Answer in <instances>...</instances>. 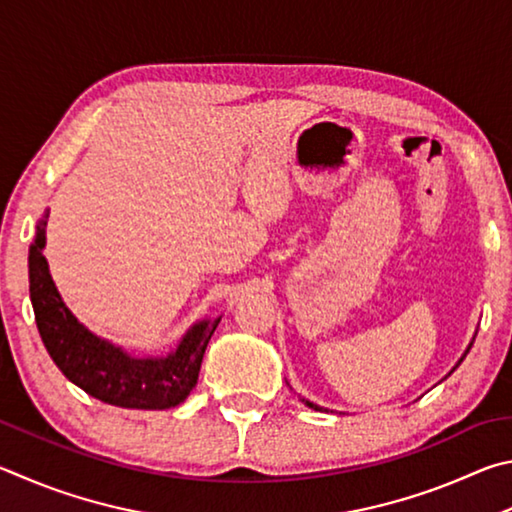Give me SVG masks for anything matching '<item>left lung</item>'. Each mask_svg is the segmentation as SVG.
<instances>
[{"label":"left lung","mask_w":512,"mask_h":512,"mask_svg":"<svg viewBox=\"0 0 512 512\" xmlns=\"http://www.w3.org/2000/svg\"><path fill=\"white\" fill-rule=\"evenodd\" d=\"M470 348H472V344L468 346V351H465V353H470ZM461 362H463V357H461ZM303 402H306V405H308L310 409H315V411H324V407H317L315 402H310V400H306V398H303Z\"/></svg>","instance_id":"obj_1"}]
</instances>
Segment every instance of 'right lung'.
Masks as SVG:
<instances>
[{
  "mask_svg": "<svg viewBox=\"0 0 512 512\" xmlns=\"http://www.w3.org/2000/svg\"><path fill=\"white\" fill-rule=\"evenodd\" d=\"M44 218L35 231L29 254V292L40 337L51 360L65 378L101 402L125 409H170L188 398L197 384L206 344L218 328V319L195 324L168 357H132L78 324L62 303L42 256Z\"/></svg>",
  "mask_w": 512,
  "mask_h": 512,
  "instance_id": "obj_1",
  "label": "right lung"
}]
</instances>
